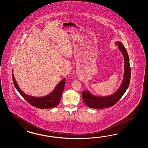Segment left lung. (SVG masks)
Returning <instances> with one entry per match:
<instances>
[{
    "label": "left lung",
    "mask_w": 148,
    "mask_h": 148,
    "mask_svg": "<svg viewBox=\"0 0 148 148\" xmlns=\"http://www.w3.org/2000/svg\"><path fill=\"white\" fill-rule=\"evenodd\" d=\"M115 44L119 47H118L123 54L124 60V73L122 82L117 90L110 96H98L92 94L88 90L82 91V97L83 101L88 107L91 108L101 109L113 106L120 100L129 87L131 78V68L129 56L122 42L117 41L115 42Z\"/></svg>",
    "instance_id": "obj_1"
}]
</instances>
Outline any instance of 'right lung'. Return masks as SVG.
Segmentation results:
<instances>
[{
    "label": "right lung",
    "mask_w": 148,
    "mask_h": 148,
    "mask_svg": "<svg viewBox=\"0 0 148 148\" xmlns=\"http://www.w3.org/2000/svg\"><path fill=\"white\" fill-rule=\"evenodd\" d=\"M13 80L15 88L23 97L33 106L41 109H49L57 106L59 104L66 84V78L63 79L59 83H58L50 94L45 96L38 97L25 94L23 91H22L16 82L13 73Z\"/></svg>",
    "instance_id": "add662e5"
}]
</instances>
